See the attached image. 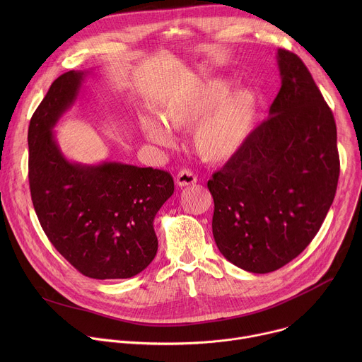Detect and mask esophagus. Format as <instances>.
I'll return each mask as SVG.
<instances>
[{
	"label": "esophagus",
	"instance_id": "esophagus-1",
	"mask_svg": "<svg viewBox=\"0 0 362 362\" xmlns=\"http://www.w3.org/2000/svg\"><path fill=\"white\" fill-rule=\"evenodd\" d=\"M197 182V176L189 170V169H182L177 176H176V185L180 186V187H185V186H192Z\"/></svg>",
	"mask_w": 362,
	"mask_h": 362
}]
</instances>
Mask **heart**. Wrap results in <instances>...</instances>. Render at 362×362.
Returning <instances> with one entry per match:
<instances>
[{
	"label": "heart",
	"instance_id": "heart-1",
	"mask_svg": "<svg viewBox=\"0 0 362 362\" xmlns=\"http://www.w3.org/2000/svg\"><path fill=\"white\" fill-rule=\"evenodd\" d=\"M232 90L226 78L202 81L173 100L162 112V119L143 116V136L158 146L169 147L173 139L166 127L193 129L192 143L199 158L209 163L230 159L253 132L259 115V94L250 87Z\"/></svg>",
	"mask_w": 362,
	"mask_h": 362
}]
</instances>
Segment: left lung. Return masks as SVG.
<instances>
[{
  "mask_svg": "<svg viewBox=\"0 0 362 362\" xmlns=\"http://www.w3.org/2000/svg\"><path fill=\"white\" fill-rule=\"evenodd\" d=\"M281 90L269 117L212 175V230L229 262L274 272L318 233L335 197L339 154L334 115L303 62L278 49Z\"/></svg>",
  "mask_w": 362,
  "mask_h": 362,
  "instance_id": "8db88e82",
  "label": "left lung"
}]
</instances>
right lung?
Segmentation results:
<instances>
[{
    "label": "right lung",
    "mask_w": 362,
    "mask_h": 362,
    "mask_svg": "<svg viewBox=\"0 0 362 362\" xmlns=\"http://www.w3.org/2000/svg\"><path fill=\"white\" fill-rule=\"evenodd\" d=\"M84 71L51 84L28 126V180L34 209L49 242L84 276L126 279L158 252L153 221L173 194L169 172L116 162H69L53 127L77 98Z\"/></svg>",
    "instance_id": "add662e5"
}]
</instances>
